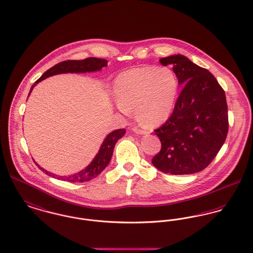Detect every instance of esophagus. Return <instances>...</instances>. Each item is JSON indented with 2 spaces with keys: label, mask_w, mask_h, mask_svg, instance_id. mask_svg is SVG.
Here are the masks:
<instances>
[{
  "label": "esophagus",
  "mask_w": 253,
  "mask_h": 253,
  "mask_svg": "<svg viewBox=\"0 0 253 253\" xmlns=\"http://www.w3.org/2000/svg\"><path fill=\"white\" fill-rule=\"evenodd\" d=\"M133 132L136 133V134H139V135H144V134H146V131H144V130H142V129H139V128H137V127H134L132 129Z\"/></svg>",
  "instance_id": "1"
}]
</instances>
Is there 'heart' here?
Segmentation results:
<instances>
[{
    "label": "heart",
    "mask_w": 253,
    "mask_h": 253,
    "mask_svg": "<svg viewBox=\"0 0 253 253\" xmlns=\"http://www.w3.org/2000/svg\"><path fill=\"white\" fill-rule=\"evenodd\" d=\"M112 92L123 113L129 114L135 109L139 122L154 126L170 117L178 97L179 82L168 67H137L116 77Z\"/></svg>",
    "instance_id": "1"
}]
</instances>
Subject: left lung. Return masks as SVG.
<instances>
[{"label":"left lung","instance_id":"1","mask_svg":"<svg viewBox=\"0 0 253 253\" xmlns=\"http://www.w3.org/2000/svg\"><path fill=\"white\" fill-rule=\"evenodd\" d=\"M159 61L163 66H172L183 89L171 116L155 130L162 148L152 165L172 175L199 172L211 163L226 141V94L208 69L184 55L175 54Z\"/></svg>","mask_w":253,"mask_h":253}]
</instances>
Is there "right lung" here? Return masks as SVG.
<instances>
[{"instance_id": "add662e5", "label": "right lung", "mask_w": 253, "mask_h": 253, "mask_svg": "<svg viewBox=\"0 0 253 253\" xmlns=\"http://www.w3.org/2000/svg\"><path fill=\"white\" fill-rule=\"evenodd\" d=\"M107 60L93 58V57L86 58V59H84V60H81V61H77V60L64 61L62 63H59V64L55 65L54 67L49 68L48 70H46L42 75L40 79L36 81L35 84L31 86L28 96L30 95L32 89L34 88V86L38 83H40L42 81L44 80V79H46L50 76L57 75V74H62V73L96 72V71H100L103 67H107ZM125 133H126V129L121 128V129L113 130L109 134H107V137L103 141L102 145L99 148V151L95 155L93 160L90 162V164L87 167H85L84 169H82L79 172L74 173V174H71V175H67V176H58L54 173L45 170L44 169L40 167L37 163H36V165L38 166V168L40 169L42 171L47 174L48 176H51L52 178H58L59 180L71 182V183L89 181L93 178H96L100 173L102 172L107 168V165L109 164L111 157H112L114 146L116 145L117 141L125 135Z\"/></svg>"}]
</instances>
